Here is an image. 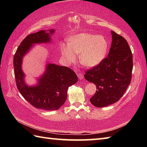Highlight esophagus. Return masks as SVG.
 Here are the masks:
<instances>
[{
  "label": "esophagus",
  "mask_w": 147,
  "mask_h": 147,
  "mask_svg": "<svg viewBox=\"0 0 147 147\" xmlns=\"http://www.w3.org/2000/svg\"><path fill=\"white\" fill-rule=\"evenodd\" d=\"M77 76H78V78L80 80L84 78V75H83V74L82 73H78Z\"/></svg>",
  "instance_id": "esophagus-1"
}]
</instances>
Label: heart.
<instances>
[{
	"label": "heart",
	"instance_id": "1",
	"mask_svg": "<svg viewBox=\"0 0 147 147\" xmlns=\"http://www.w3.org/2000/svg\"><path fill=\"white\" fill-rule=\"evenodd\" d=\"M108 42L104 36L82 33L74 35L68 40V45L62 43L61 53L62 60L69 65L76 60L77 54L87 67H94L103 61L107 54Z\"/></svg>",
	"mask_w": 147,
	"mask_h": 147
}]
</instances>
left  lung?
I'll return each mask as SVG.
<instances>
[{"label":"left lung","instance_id":"left-lung-1","mask_svg":"<svg viewBox=\"0 0 147 147\" xmlns=\"http://www.w3.org/2000/svg\"><path fill=\"white\" fill-rule=\"evenodd\" d=\"M112 44L107 57L86 71L85 78L94 83L96 90L90 99L96 107H104L119 100L132 77L133 54L126 39L111 31Z\"/></svg>","mask_w":147,"mask_h":147}]
</instances>
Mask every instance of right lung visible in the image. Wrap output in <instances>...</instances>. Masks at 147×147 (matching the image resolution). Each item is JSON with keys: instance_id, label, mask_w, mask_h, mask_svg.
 I'll use <instances>...</instances> for the list:
<instances>
[{"instance_id": "1", "label": "right lung", "mask_w": 147, "mask_h": 147, "mask_svg": "<svg viewBox=\"0 0 147 147\" xmlns=\"http://www.w3.org/2000/svg\"><path fill=\"white\" fill-rule=\"evenodd\" d=\"M54 32V29H52L30 34L19 45L13 59L16 83L19 92L31 105L47 111L57 110L64 104L68 88L78 82L77 75L67 67L48 63L45 73L38 80V84L29 86L24 82L21 64L24 55L33 45L50 42L51 35Z\"/></svg>"}]
</instances>
